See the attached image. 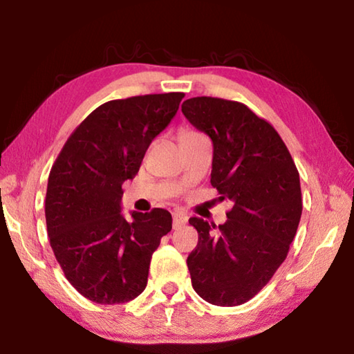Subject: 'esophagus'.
<instances>
[{
	"label": "esophagus",
	"mask_w": 354,
	"mask_h": 354,
	"mask_svg": "<svg viewBox=\"0 0 354 354\" xmlns=\"http://www.w3.org/2000/svg\"><path fill=\"white\" fill-rule=\"evenodd\" d=\"M185 221H187V215L183 212H175L173 214V230H178L181 227Z\"/></svg>",
	"instance_id": "esophagus-1"
}]
</instances>
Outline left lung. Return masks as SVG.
Returning a JSON list of instances; mask_svg holds the SVG:
<instances>
[{
	"instance_id": "left-lung-1",
	"label": "left lung",
	"mask_w": 354,
	"mask_h": 354,
	"mask_svg": "<svg viewBox=\"0 0 354 354\" xmlns=\"http://www.w3.org/2000/svg\"><path fill=\"white\" fill-rule=\"evenodd\" d=\"M185 118L211 137V184L231 200L218 227L198 217V245L187 257L192 286L207 303L239 306L262 290L284 262L301 218L299 175L267 120L239 101L185 100Z\"/></svg>"
}]
</instances>
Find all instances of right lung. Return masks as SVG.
Segmentation results:
<instances>
[{
	"label": "right lung",
	"mask_w": 354,
	"mask_h": 354,
	"mask_svg": "<svg viewBox=\"0 0 354 354\" xmlns=\"http://www.w3.org/2000/svg\"><path fill=\"white\" fill-rule=\"evenodd\" d=\"M181 92L112 100L82 120L48 176L45 218L65 278L82 297L118 304L145 290L151 256L171 231L165 209L122 215V184L140 169L167 128Z\"/></svg>",
	"instance_id": "add662e5"
}]
</instances>
